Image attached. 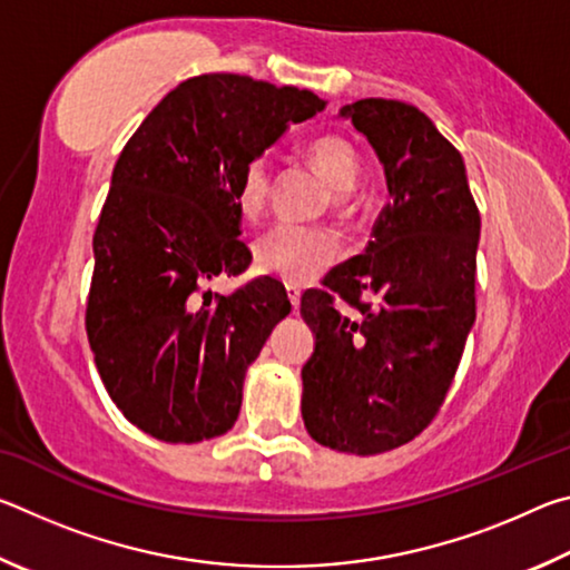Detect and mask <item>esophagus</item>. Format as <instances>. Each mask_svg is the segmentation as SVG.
Listing matches in <instances>:
<instances>
[{"mask_svg": "<svg viewBox=\"0 0 570 570\" xmlns=\"http://www.w3.org/2000/svg\"><path fill=\"white\" fill-rule=\"evenodd\" d=\"M286 296H288V302H292L294 312H296V308H298V302H302V292H298V286H294V284H286Z\"/></svg>", "mask_w": 570, "mask_h": 570, "instance_id": "34e87169", "label": "esophagus"}]
</instances>
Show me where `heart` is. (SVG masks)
<instances>
[{
    "label": "heart",
    "mask_w": 570,
    "mask_h": 570,
    "mask_svg": "<svg viewBox=\"0 0 570 570\" xmlns=\"http://www.w3.org/2000/svg\"><path fill=\"white\" fill-rule=\"evenodd\" d=\"M306 153L314 168L334 188V204L342 206L346 193L356 186V178H360V158H356L352 142L344 140L342 135H322ZM272 160L266 156H254L244 163L236 183V204L240 214H262L268 190H272ZM254 258L264 274L302 286L314 282L332 266L336 258V238L324 228L284 220V224L272 226L256 238Z\"/></svg>",
    "instance_id": "heart-1"
}]
</instances>
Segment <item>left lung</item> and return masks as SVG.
Masks as SVG:
<instances>
[{"label":"left lung","instance_id":"left-lung-1","mask_svg":"<svg viewBox=\"0 0 570 570\" xmlns=\"http://www.w3.org/2000/svg\"><path fill=\"white\" fill-rule=\"evenodd\" d=\"M340 115L377 153L390 200L364 254L302 296L316 334L302 414L320 445L377 455L417 438L445 402L475 324L480 214L458 148L414 105L366 98ZM336 295L361 316L342 315Z\"/></svg>","mask_w":570,"mask_h":570}]
</instances>
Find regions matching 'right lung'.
Segmentation results:
<instances>
[{"label":"right lung","instance_id":"obj_1","mask_svg":"<svg viewBox=\"0 0 570 570\" xmlns=\"http://www.w3.org/2000/svg\"><path fill=\"white\" fill-rule=\"evenodd\" d=\"M324 105L246 75H198L125 142L92 236L85 326L110 400L156 440L190 445L234 428L248 364L292 304L274 278L200 292L250 264L238 238L244 163Z\"/></svg>","mask_w":570,"mask_h":570}]
</instances>
